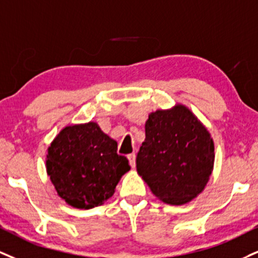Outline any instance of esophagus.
<instances>
[{"label":"esophagus","mask_w":258,"mask_h":258,"mask_svg":"<svg viewBox=\"0 0 258 258\" xmlns=\"http://www.w3.org/2000/svg\"><path fill=\"white\" fill-rule=\"evenodd\" d=\"M127 159H128L130 164H131V167H135V166H136V154H130V155H127Z\"/></svg>","instance_id":"1"}]
</instances>
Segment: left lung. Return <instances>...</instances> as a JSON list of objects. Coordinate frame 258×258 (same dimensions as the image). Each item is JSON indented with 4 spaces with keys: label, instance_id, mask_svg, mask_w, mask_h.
<instances>
[{
    "label": "left lung",
    "instance_id": "8db88e82",
    "mask_svg": "<svg viewBox=\"0 0 258 258\" xmlns=\"http://www.w3.org/2000/svg\"><path fill=\"white\" fill-rule=\"evenodd\" d=\"M137 172L157 198L184 204L203 191L214 166L209 132L184 105L157 110L145 123Z\"/></svg>",
    "mask_w": 258,
    "mask_h": 258
}]
</instances>
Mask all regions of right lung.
<instances>
[{"label": "right lung", "instance_id": "add662e5", "mask_svg": "<svg viewBox=\"0 0 258 258\" xmlns=\"http://www.w3.org/2000/svg\"><path fill=\"white\" fill-rule=\"evenodd\" d=\"M128 160L117 154V143L96 122L67 126L46 155V172L58 196L79 209L98 207L113 196Z\"/></svg>", "mask_w": 258, "mask_h": 258}]
</instances>
